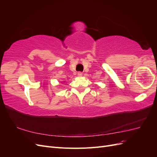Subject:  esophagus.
Wrapping results in <instances>:
<instances>
[{"instance_id":"obj_1","label":"esophagus","mask_w":157,"mask_h":157,"mask_svg":"<svg viewBox=\"0 0 157 157\" xmlns=\"http://www.w3.org/2000/svg\"><path fill=\"white\" fill-rule=\"evenodd\" d=\"M77 75H78V77H81L82 76V72H78V74H77Z\"/></svg>"}]
</instances>
